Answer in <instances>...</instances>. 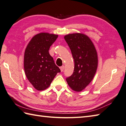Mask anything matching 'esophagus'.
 Returning <instances> with one entry per match:
<instances>
[{
	"instance_id": "1",
	"label": "esophagus",
	"mask_w": 126,
	"mask_h": 126,
	"mask_svg": "<svg viewBox=\"0 0 126 126\" xmlns=\"http://www.w3.org/2000/svg\"><path fill=\"white\" fill-rule=\"evenodd\" d=\"M64 67H64V66H61V67H60V70H61V72H63V70H64Z\"/></svg>"
}]
</instances>
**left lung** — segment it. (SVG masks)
Segmentation results:
<instances>
[{"label":"left lung","mask_w":126,"mask_h":126,"mask_svg":"<svg viewBox=\"0 0 126 126\" xmlns=\"http://www.w3.org/2000/svg\"><path fill=\"white\" fill-rule=\"evenodd\" d=\"M64 38L75 62L73 74L66 78V81L73 91L81 92L91 82L96 73L98 65L96 50L92 40L85 34H68Z\"/></svg>","instance_id":"left-lung-1"}]
</instances>
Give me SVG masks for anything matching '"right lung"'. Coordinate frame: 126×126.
<instances>
[{"instance_id": "right-lung-1", "label": "right lung", "mask_w": 126, "mask_h": 126, "mask_svg": "<svg viewBox=\"0 0 126 126\" xmlns=\"http://www.w3.org/2000/svg\"><path fill=\"white\" fill-rule=\"evenodd\" d=\"M58 37V34L39 33L32 37L25 49V75L37 91L48 88L57 73L60 72L49 53L50 47Z\"/></svg>"}]
</instances>
